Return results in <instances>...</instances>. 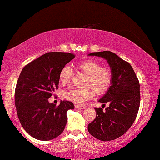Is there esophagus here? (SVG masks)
I'll list each match as a JSON object with an SVG mask.
<instances>
[{"label":"esophagus","instance_id":"34e87169","mask_svg":"<svg viewBox=\"0 0 160 160\" xmlns=\"http://www.w3.org/2000/svg\"><path fill=\"white\" fill-rule=\"evenodd\" d=\"M75 109H85V106H79V105H77V104L75 105Z\"/></svg>","mask_w":160,"mask_h":160}]
</instances>
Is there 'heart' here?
<instances>
[{
	"label": "heart",
	"instance_id": "1",
	"mask_svg": "<svg viewBox=\"0 0 160 160\" xmlns=\"http://www.w3.org/2000/svg\"><path fill=\"white\" fill-rule=\"evenodd\" d=\"M78 71L87 75L84 89H72L65 93V97L77 105H82L86 101L93 98L95 92L103 94L107 92L112 85V75L109 68L102 66L99 62L87 60L76 65ZM72 76V70L65 66L59 72V81L61 85L70 82Z\"/></svg>",
	"mask_w": 160,
	"mask_h": 160
}]
</instances>
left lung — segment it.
Segmentation results:
<instances>
[{"label":"left lung","instance_id":"obj_1","mask_svg":"<svg viewBox=\"0 0 160 160\" xmlns=\"http://www.w3.org/2000/svg\"><path fill=\"white\" fill-rule=\"evenodd\" d=\"M88 56L106 59L112 70V85L98 101L109 102V106L105 111L94 108L96 118L88 127L94 138L110 141L123 135L134 123L140 102L139 81L131 64L112 51L94 52Z\"/></svg>","mask_w":160,"mask_h":160}]
</instances>
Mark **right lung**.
Instances as JSON below:
<instances>
[{
	"instance_id": "obj_1",
	"label": "right lung",
	"mask_w": 160,
	"mask_h": 160,
	"mask_svg": "<svg viewBox=\"0 0 160 160\" xmlns=\"http://www.w3.org/2000/svg\"><path fill=\"white\" fill-rule=\"evenodd\" d=\"M75 58L65 52H48L23 68L15 92L16 111L22 126L32 137L50 140L63 132L67 123V111L73 103L61 101L58 106L48 102L58 90L59 72Z\"/></svg>"
}]
</instances>
